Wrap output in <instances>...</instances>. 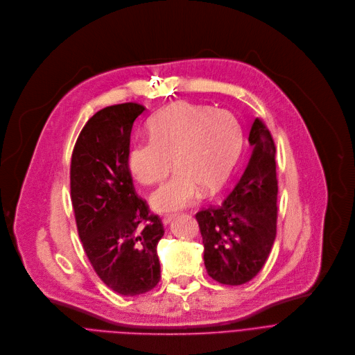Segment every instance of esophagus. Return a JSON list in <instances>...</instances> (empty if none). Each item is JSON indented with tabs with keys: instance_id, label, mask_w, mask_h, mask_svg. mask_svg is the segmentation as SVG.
<instances>
[{
	"instance_id": "34e87169",
	"label": "esophagus",
	"mask_w": 355,
	"mask_h": 355,
	"mask_svg": "<svg viewBox=\"0 0 355 355\" xmlns=\"http://www.w3.org/2000/svg\"><path fill=\"white\" fill-rule=\"evenodd\" d=\"M175 218V216L173 214H168V216H165L164 218H162V223H164V225H168L172 220Z\"/></svg>"
}]
</instances>
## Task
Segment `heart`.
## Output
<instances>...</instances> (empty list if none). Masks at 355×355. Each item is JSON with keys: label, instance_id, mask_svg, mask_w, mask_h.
<instances>
[{"label": "heart", "instance_id": "obj_1", "mask_svg": "<svg viewBox=\"0 0 355 355\" xmlns=\"http://www.w3.org/2000/svg\"><path fill=\"white\" fill-rule=\"evenodd\" d=\"M148 138L127 157L131 176L141 184L162 182L150 202L161 212L191 205L200 196L218 193L230 180L242 147V130L232 113L189 102L173 103L147 124Z\"/></svg>", "mask_w": 355, "mask_h": 355}]
</instances>
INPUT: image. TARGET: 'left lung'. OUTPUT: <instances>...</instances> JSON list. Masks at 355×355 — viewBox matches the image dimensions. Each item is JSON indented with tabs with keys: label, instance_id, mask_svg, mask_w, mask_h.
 Segmentation results:
<instances>
[{
	"label": "left lung",
	"instance_id": "1",
	"mask_svg": "<svg viewBox=\"0 0 355 355\" xmlns=\"http://www.w3.org/2000/svg\"><path fill=\"white\" fill-rule=\"evenodd\" d=\"M253 151L248 166L218 207L196 214L211 278L242 286L264 266L277 232L275 146L268 128L256 119L249 132Z\"/></svg>",
	"mask_w": 355,
	"mask_h": 355
}]
</instances>
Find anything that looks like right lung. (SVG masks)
<instances>
[{
    "label": "right lung",
    "mask_w": 355,
    "mask_h": 355,
    "mask_svg": "<svg viewBox=\"0 0 355 355\" xmlns=\"http://www.w3.org/2000/svg\"><path fill=\"white\" fill-rule=\"evenodd\" d=\"M138 103L107 106L84 125L71 158V200L84 250L105 284L120 295L151 291L161 278L158 216L135 193L127 165Z\"/></svg>",
    "instance_id": "right-lung-1"
}]
</instances>
